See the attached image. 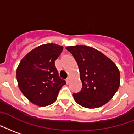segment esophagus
Instances as JSON below:
<instances>
[{"label":"esophagus","instance_id":"esophagus-1","mask_svg":"<svg viewBox=\"0 0 134 134\" xmlns=\"http://www.w3.org/2000/svg\"><path fill=\"white\" fill-rule=\"evenodd\" d=\"M70 82V77H67V80H66V82H67V84H69Z\"/></svg>","mask_w":134,"mask_h":134}]
</instances>
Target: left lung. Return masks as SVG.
<instances>
[{
    "label": "left lung",
    "mask_w": 134,
    "mask_h": 134,
    "mask_svg": "<svg viewBox=\"0 0 134 134\" xmlns=\"http://www.w3.org/2000/svg\"><path fill=\"white\" fill-rule=\"evenodd\" d=\"M66 49L77 61L82 82V91L73 94L75 102L88 109L107 104L120 85V72L114 62L92 47L75 45Z\"/></svg>",
    "instance_id": "8db88e82"
}]
</instances>
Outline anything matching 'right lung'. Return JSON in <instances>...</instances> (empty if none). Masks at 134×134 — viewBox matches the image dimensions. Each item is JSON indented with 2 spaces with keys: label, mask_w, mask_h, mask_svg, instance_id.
I'll use <instances>...</instances> for the list:
<instances>
[{
  "label": "right lung",
  "mask_w": 134,
  "mask_h": 134,
  "mask_svg": "<svg viewBox=\"0 0 134 134\" xmlns=\"http://www.w3.org/2000/svg\"><path fill=\"white\" fill-rule=\"evenodd\" d=\"M63 47L54 43L41 44L25 56L17 67L20 90L32 104L46 107L57 100L59 90L66 84L59 77L54 61Z\"/></svg>",
  "instance_id": "1"
}]
</instances>
